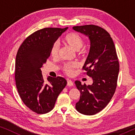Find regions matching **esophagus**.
Returning <instances> with one entry per match:
<instances>
[{"label":"esophagus","mask_w":135,"mask_h":135,"mask_svg":"<svg viewBox=\"0 0 135 135\" xmlns=\"http://www.w3.org/2000/svg\"><path fill=\"white\" fill-rule=\"evenodd\" d=\"M73 85H74V84H73V81H72L71 80H69V79H68V80H67V85L69 86H73Z\"/></svg>","instance_id":"esophagus-1"}]
</instances>
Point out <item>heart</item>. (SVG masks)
Listing matches in <instances>:
<instances>
[{
	"label": "heart",
	"instance_id": "obj_1",
	"mask_svg": "<svg viewBox=\"0 0 135 135\" xmlns=\"http://www.w3.org/2000/svg\"><path fill=\"white\" fill-rule=\"evenodd\" d=\"M64 41L68 45L75 51H78L83 46L84 41L82 38L76 33H71L67 35L64 38ZM59 52V44L58 42H55L53 44L51 49V55L53 57L58 56ZM78 67V64L76 62H68L64 64L62 67V70L68 75H71L75 68Z\"/></svg>",
	"mask_w": 135,
	"mask_h": 135
}]
</instances>
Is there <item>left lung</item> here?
I'll list each match as a JSON object with an SVG mask.
<instances>
[{"instance_id":"1","label":"left lung","mask_w":135,"mask_h":135,"mask_svg":"<svg viewBox=\"0 0 135 135\" xmlns=\"http://www.w3.org/2000/svg\"><path fill=\"white\" fill-rule=\"evenodd\" d=\"M73 29L90 40V51L83 69L93 80L88 85L75 82L80 93L75 109L84 115H94L108 105L115 93L119 72L117 53L110 34L102 27L90 25Z\"/></svg>"}]
</instances>
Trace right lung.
Listing matches in <instances>:
<instances>
[{"instance_id":"1","label":"right lung","mask_w":135,"mask_h":135,"mask_svg":"<svg viewBox=\"0 0 135 135\" xmlns=\"http://www.w3.org/2000/svg\"><path fill=\"white\" fill-rule=\"evenodd\" d=\"M68 27H47L24 40L15 60V81L18 93L27 108L37 114L53 109L58 95L67 82L61 77L44 80L41 68L50 55L51 47Z\"/></svg>"}]
</instances>
